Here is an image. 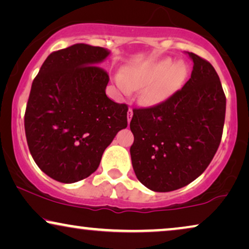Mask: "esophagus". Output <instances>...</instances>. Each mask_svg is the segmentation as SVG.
I'll use <instances>...</instances> for the list:
<instances>
[{"mask_svg": "<svg viewBox=\"0 0 249 249\" xmlns=\"http://www.w3.org/2000/svg\"><path fill=\"white\" fill-rule=\"evenodd\" d=\"M128 122H130L131 121V118H132V108H130L129 107V110H128Z\"/></svg>", "mask_w": 249, "mask_h": 249, "instance_id": "34e87169", "label": "esophagus"}]
</instances>
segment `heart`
Instances as JSON below:
<instances>
[{
    "label": "heart",
    "mask_w": 249,
    "mask_h": 249,
    "mask_svg": "<svg viewBox=\"0 0 249 249\" xmlns=\"http://www.w3.org/2000/svg\"><path fill=\"white\" fill-rule=\"evenodd\" d=\"M189 69L183 61L165 56L131 63L113 74L115 86L124 95L138 90V100L146 107H156L172 97L183 86Z\"/></svg>",
    "instance_id": "b5f03b06"
}]
</instances>
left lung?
<instances>
[{"label": "left lung", "mask_w": 249, "mask_h": 249, "mask_svg": "<svg viewBox=\"0 0 249 249\" xmlns=\"http://www.w3.org/2000/svg\"><path fill=\"white\" fill-rule=\"evenodd\" d=\"M189 56L192 76L181 89L164 103L132 111V168L153 192H172L198 178L222 137L226 96L220 78L210 62Z\"/></svg>", "instance_id": "8db88e82"}]
</instances>
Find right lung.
I'll return each mask as SVG.
<instances>
[{
  "label": "right lung",
  "mask_w": 249,
  "mask_h": 249,
  "mask_svg": "<svg viewBox=\"0 0 249 249\" xmlns=\"http://www.w3.org/2000/svg\"><path fill=\"white\" fill-rule=\"evenodd\" d=\"M110 54L104 47L74 44L51 53L33 81L27 142L38 168L56 181L89 177L115 135L127 128L128 107L107 96L108 76L97 67Z\"/></svg>",
  "instance_id": "obj_1"
}]
</instances>
